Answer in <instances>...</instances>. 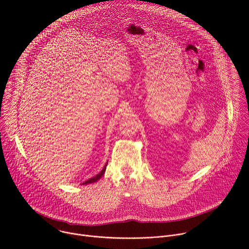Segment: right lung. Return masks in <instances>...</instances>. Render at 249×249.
<instances>
[{"instance_id":"1","label":"right lung","mask_w":249,"mask_h":249,"mask_svg":"<svg viewBox=\"0 0 249 249\" xmlns=\"http://www.w3.org/2000/svg\"><path fill=\"white\" fill-rule=\"evenodd\" d=\"M106 165H107V163H106L105 165H104V167H103V169L98 173V174H96L95 176H93V177H91V178H89V180H87V181H85V182H83V184H89V183H93V182H95V181H97L98 179H100V177L104 174V172H105V169H106Z\"/></svg>"}]
</instances>
